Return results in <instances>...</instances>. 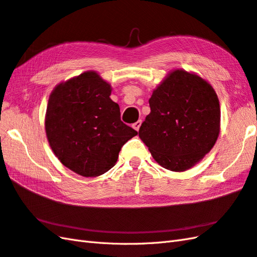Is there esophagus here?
Segmentation results:
<instances>
[{"label":"esophagus","mask_w":257,"mask_h":257,"mask_svg":"<svg viewBox=\"0 0 257 257\" xmlns=\"http://www.w3.org/2000/svg\"><path fill=\"white\" fill-rule=\"evenodd\" d=\"M141 125H142V121H141V120H139V121L135 122V123L133 124V127H134L136 131H139V130H140V127H141Z\"/></svg>","instance_id":"1"}]
</instances>
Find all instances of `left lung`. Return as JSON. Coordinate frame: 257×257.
Listing matches in <instances>:
<instances>
[{
  "instance_id": "8db88e82",
  "label": "left lung",
  "mask_w": 257,
  "mask_h": 257,
  "mask_svg": "<svg viewBox=\"0 0 257 257\" xmlns=\"http://www.w3.org/2000/svg\"><path fill=\"white\" fill-rule=\"evenodd\" d=\"M149 107L139 135L161 167L185 171L215 145L220 107L214 88L202 77L171 72L154 90Z\"/></svg>"
}]
</instances>
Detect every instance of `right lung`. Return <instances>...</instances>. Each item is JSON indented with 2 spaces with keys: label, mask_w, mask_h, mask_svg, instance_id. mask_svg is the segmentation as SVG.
<instances>
[{
  "label": "right lung",
  "mask_w": 257,
  "mask_h": 257,
  "mask_svg": "<svg viewBox=\"0 0 257 257\" xmlns=\"http://www.w3.org/2000/svg\"><path fill=\"white\" fill-rule=\"evenodd\" d=\"M111 86L96 72L58 85L49 98L46 133L58 159L83 177L109 171L122 146L137 132L121 121Z\"/></svg>",
  "instance_id": "right-lung-1"
}]
</instances>
